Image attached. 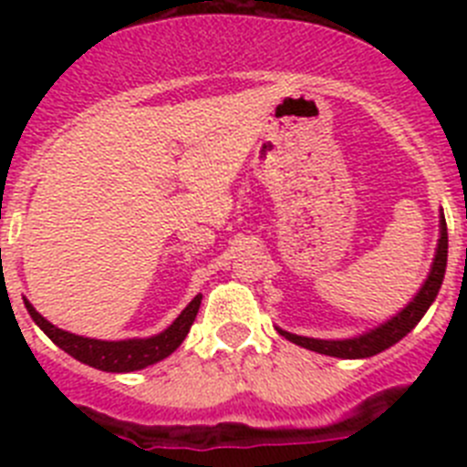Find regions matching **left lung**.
Wrapping results in <instances>:
<instances>
[{
  "mask_svg": "<svg viewBox=\"0 0 467 467\" xmlns=\"http://www.w3.org/2000/svg\"><path fill=\"white\" fill-rule=\"evenodd\" d=\"M447 220H444V213H440V238H437L435 259H432L431 274H428L426 283L420 285V290L416 292L414 299L402 311H398L390 320L381 323L379 327L369 329V332L350 337V339H311V337H299V334L285 332L280 327L275 329H278V334H283L285 339L292 341V344L301 346V348L316 350V353H323V356L344 358V360H360V358L377 356L381 350L398 344L402 337H407L419 325L420 317L426 316V311L431 308L432 301H435L437 292L442 287L444 271H447Z\"/></svg>",
  "mask_w": 467,
  "mask_h": 467,
  "instance_id": "obj_1",
  "label": "left lung"
}]
</instances>
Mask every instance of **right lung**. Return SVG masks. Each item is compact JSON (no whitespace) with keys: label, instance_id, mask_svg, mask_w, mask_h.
I'll return each instance as SVG.
<instances>
[{"label":"right lung","instance_id":"add662e5","mask_svg":"<svg viewBox=\"0 0 467 467\" xmlns=\"http://www.w3.org/2000/svg\"><path fill=\"white\" fill-rule=\"evenodd\" d=\"M201 299L203 295H196L189 306L184 308L180 316L172 320L171 327H166L163 332L154 334V337H147V339H121V341H102V339H90V337H79V334L65 332V329L56 327L53 323H48L47 317L36 313V308L32 306L30 301L25 299V308L32 316L39 329L47 334L48 339L56 346L69 353L74 360L84 362V365L95 367V369H102V372H138L144 367L156 365L163 358H168L171 353H175L180 348L184 339H187L189 329H192L193 320H196L198 306H201Z\"/></svg>","mask_w":467,"mask_h":467}]
</instances>
